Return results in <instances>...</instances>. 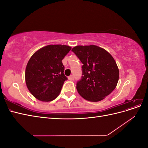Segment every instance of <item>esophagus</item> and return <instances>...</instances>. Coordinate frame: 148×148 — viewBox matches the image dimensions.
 <instances>
[{"label":"esophagus","instance_id":"obj_1","mask_svg":"<svg viewBox=\"0 0 148 148\" xmlns=\"http://www.w3.org/2000/svg\"><path fill=\"white\" fill-rule=\"evenodd\" d=\"M69 80H70V81H72V80H73L74 79V77L73 75H70V77H69Z\"/></svg>","mask_w":148,"mask_h":148}]
</instances>
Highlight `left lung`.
Listing matches in <instances>:
<instances>
[{
	"label": "left lung",
	"instance_id": "left-lung-1",
	"mask_svg": "<svg viewBox=\"0 0 148 148\" xmlns=\"http://www.w3.org/2000/svg\"><path fill=\"white\" fill-rule=\"evenodd\" d=\"M71 51L83 64L82 78L77 83L79 95L92 102L101 101L109 95L119 78V70L112 56L95 45L77 46Z\"/></svg>",
	"mask_w": 148,
	"mask_h": 148
}]
</instances>
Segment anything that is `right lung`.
<instances>
[{"label":"right lung","mask_w":148,"mask_h":148,"mask_svg":"<svg viewBox=\"0 0 148 148\" xmlns=\"http://www.w3.org/2000/svg\"><path fill=\"white\" fill-rule=\"evenodd\" d=\"M71 47L65 45H49L31 56L25 71L26 84L30 92L41 101H51L59 95L65 81L62 60Z\"/></svg>","instance_id":"right-lung-1"}]
</instances>
